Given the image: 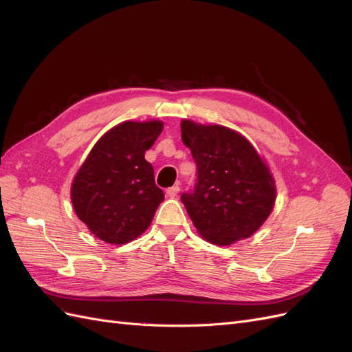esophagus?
Listing matches in <instances>:
<instances>
[{"instance_id": "1", "label": "esophagus", "mask_w": 352, "mask_h": 352, "mask_svg": "<svg viewBox=\"0 0 352 352\" xmlns=\"http://www.w3.org/2000/svg\"><path fill=\"white\" fill-rule=\"evenodd\" d=\"M179 190H180V188H179L177 185H175V186H172V188H168V189L166 190V194H167V197H170V198H175V197H177Z\"/></svg>"}]
</instances>
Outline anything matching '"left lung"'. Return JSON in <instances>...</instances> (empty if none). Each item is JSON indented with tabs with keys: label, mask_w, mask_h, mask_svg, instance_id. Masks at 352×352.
<instances>
[{
	"label": "left lung",
	"mask_w": 352,
	"mask_h": 352,
	"mask_svg": "<svg viewBox=\"0 0 352 352\" xmlns=\"http://www.w3.org/2000/svg\"><path fill=\"white\" fill-rule=\"evenodd\" d=\"M180 131L198 173L194 189L180 199L201 236L216 245L251 236L274 206L269 167L250 141L229 127L182 120Z\"/></svg>",
	"instance_id": "left-lung-1"
}]
</instances>
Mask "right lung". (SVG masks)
Listing matches in <instances>:
<instances>
[{
	"label": "right lung",
	"mask_w": 352,
	"mask_h": 352,
	"mask_svg": "<svg viewBox=\"0 0 352 352\" xmlns=\"http://www.w3.org/2000/svg\"><path fill=\"white\" fill-rule=\"evenodd\" d=\"M163 123L123 122L94 145L72 184V204L91 233L107 243L133 241L151 225L164 192L145 160Z\"/></svg>",
	"instance_id": "add662e5"
}]
</instances>
